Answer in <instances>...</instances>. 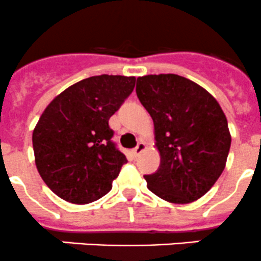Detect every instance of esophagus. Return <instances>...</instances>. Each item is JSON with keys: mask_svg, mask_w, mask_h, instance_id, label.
Masks as SVG:
<instances>
[{"mask_svg": "<svg viewBox=\"0 0 261 261\" xmlns=\"http://www.w3.org/2000/svg\"><path fill=\"white\" fill-rule=\"evenodd\" d=\"M145 149H146L145 144H144V143H139L138 145H136V147H134V149H133L134 156H139V155H140L141 152H143Z\"/></svg>", "mask_w": 261, "mask_h": 261, "instance_id": "34e87169", "label": "esophagus"}]
</instances>
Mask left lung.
<instances>
[{"mask_svg":"<svg viewBox=\"0 0 261 261\" xmlns=\"http://www.w3.org/2000/svg\"><path fill=\"white\" fill-rule=\"evenodd\" d=\"M136 94L154 121L159 169L147 188L170 203H191L212 188L231 146L227 118L211 93L177 74L136 81Z\"/></svg>","mask_w":261,"mask_h":261,"instance_id":"left-lung-1","label":"left lung"}]
</instances>
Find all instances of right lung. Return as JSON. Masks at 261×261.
<instances>
[{"instance_id":"add662e5","label":"right lung","mask_w":261,"mask_h":261,"mask_svg":"<svg viewBox=\"0 0 261 261\" xmlns=\"http://www.w3.org/2000/svg\"><path fill=\"white\" fill-rule=\"evenodd\" d=\"M135 77L94 75L58 94L33 133L38 172L64 201L87 204L112 188L125 155L111 140L109 120L134 91Z\"/></svg>"}]
</instances>
